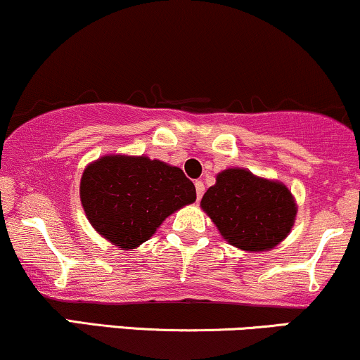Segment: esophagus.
Listing matches in <instances>:
<instances>
[{
    "instance_id": "esophagus-1",
    "label": "esophagus",
    "mask_w": 360,
    "mask_h": 360,
    "mask_svg": "<svg viewBox=\"0 0 360 360\" xmlns=\"http://www.w3.org/2000/svg\"><path fill=\"white\" fill-rule=\"evenodd\" d=\"M194 186H196V196H198V201H199V199L202 198V194H205V184H202L201 181H196Z\"/></svg>"
}]
</instances>
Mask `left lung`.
Returning <instances> with one entry per match:
<instances>
[{"label":"left lung","mask_w":360,"mask_h":360,"mask_svg":"<svg viewBox=\"0 0 360 360\" xmlns=\"http://www.w3.org/2000/svg\"><path fill=\"white\" fill-rule=\"evenodd\" d=\"M201 210L229 245L251 253L278 246L297 218V201L287 186L243 167L218 172Z\"/></svg>","instance_id":"obj_1"}]
</instances>
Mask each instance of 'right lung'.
Here are the masks:
<instances>
[{
  "mask_svg": "<svg viewBox=\"0 0 360 360\" xmlns=\"http://www.w3.org/2000/svg\"><path fill=\"white\" fill-rule=\"evenodd\" d=\"M80 201L86 219L120 250H134L164 219L196 201V188L179 167L147 155L105 154L84 169Z\"/></svg>",
  "mask_w": 360,
  "mask_h": 360,
  "instance_id": "obj_1",
  "label": "right lung"
}]
</instances>
